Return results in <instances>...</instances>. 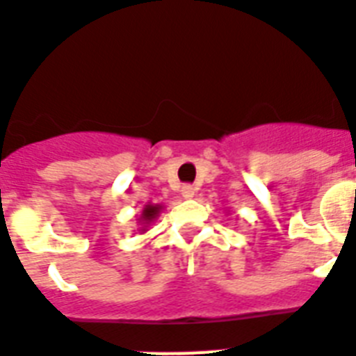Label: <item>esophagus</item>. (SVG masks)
Instances as JSON below:
<instances>
[{
  "label": "esophagus",
  "mask_w": 356,
  "mask_h": 356,
  "mask_svg": "<svg viewBox=\"0 0 356 356\" xmlns=\"http://www.w3.org/2000/svg\"><path fill=\"white\" fill-rule=\"evenodd\" d=\"M181 195H183L184 199H192V197L195 195V188H193L192 184H184L183 190H181Z\"/></svg>",
  "instance_id": "esophagus-1"
}]
</instances>
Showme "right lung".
Wrapping results in <instances>:
<instances>
[{
    "label": "right lung",
    "instance_id": "add662e5",
    "mask_svg": "<svg viewBox=\"0 0 356 356\" xmlns=\"http://www.w3.org/2000/svg\"><path fill=\"white\" fill-rule=\"evenodd\" d=\"M161 211V206L159 204H146L145 210H143V215H141V220H145V224L152 222V220L157 217V213ZM143 232H145V228H143Z\"/></svg>",
    "mask_w": 356,
    "mask_h": 356
}]
</instances>
